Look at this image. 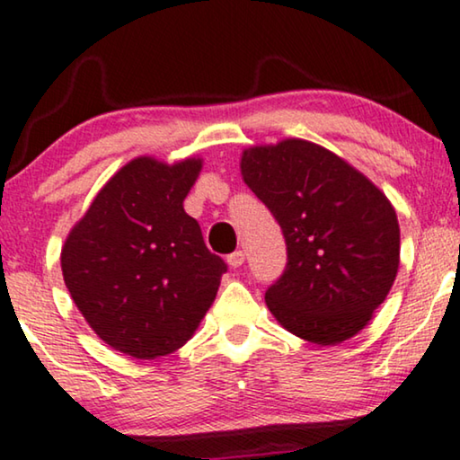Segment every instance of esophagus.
I'll return each instance as SVG.
<instances>
[{
    "instance_id": "obj_1",
    "label": "esophagus",
    "mask_w": 460,
    "mask_h": 460,
    "mask_svg": "<svg viewBox=\"0 0 460 460\" xmlns=\"http://www.w3.org/2000/svg\"><path fill=\"white\" fill-rule=\"evenodd\" d=\"M243 261H246V254H243L242 250H235V252H231L229 256H226V262H229V265L234 267V269L242 267Z\"/></svg>"
}]
</instances>
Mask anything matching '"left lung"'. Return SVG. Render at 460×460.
I'll return each instance as SVG.
<instances>
[{"label": "left lung", "instance_id": "left-lung-1", "mask_svg": "<svg viewBox=\"0 0 460 460\" xmlns=\"http://www.w3.org/2000/svg\"><path fill=\"white\" fill-rule=\"evenodd\" d=\"M242 176L281 226L288 262L265 292L288 332L339 345L368 326L400 267V225L381 189L301 138L250 146Z\"/></svg>", "mask_w": 460, "mask_h": 460}]
</instances>
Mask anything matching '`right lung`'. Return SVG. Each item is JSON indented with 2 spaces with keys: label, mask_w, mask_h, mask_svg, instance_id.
<instances>
[{
  "label": "right lung",
  "mask_w": 460,
  "mask_h": 460,
  "mask_svg": "<svg viewBox=\"0 0 460 460\" xmlns=\"http://www.w3.org/2000/svg\"><path fill=\"white\" fill-rule=\"evenodd\" d=\"M199 157H137L98 191L66 237L60 267L73 303L115 351L155 359L191 339L217 298L225 261L182 208Z\"/></svg>",
  "instance_id": "1"
}]
</instances>
